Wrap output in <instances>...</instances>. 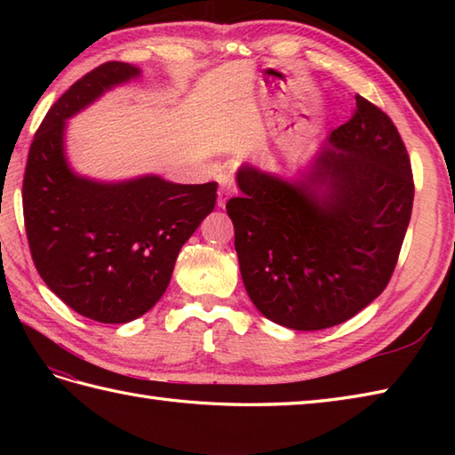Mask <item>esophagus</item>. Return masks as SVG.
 Wrapping results in <instances>:
<instances>
[{"label":"esophagus","mask_w":455,"mask_h":455,"mask_svg":"<svg viewBox=\"0 0 455 455\" xmlns=\"http://www.w3.org/2000/svg\"><path fill=\"white\" fill-rule=\"evenodd\" d=\"M230 191H233V186H230V183H222L220 189H219V199H217V205H219L220 209H225L227 201H228V197H230Z\"/></svg>","instance_id":"1"}]
</instances>
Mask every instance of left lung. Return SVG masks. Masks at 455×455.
<instances>
[{
    "instance_id": "obj_1",
    "label": "left lung",
    "mask_w": 455,
    "mask_h": 455,
    "mask_svg": "<svg viewBox=\"0 0 455 455\" xmlns=\"http://www.w3.org/2000/svg\"><path fill=\"white\" fill-rule=\"evenodd\" d=\"M227 203L240 274L256 308L293 331H323L379 297L412 211V172L393 121L355 95L354 117L283 178L243 164Z\"/></svg>"
}]
</instances>
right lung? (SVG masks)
<instances>
[{
    "label": "right lung",
    "instance_id": "1",
    "mask_svg": "<svg viewBox=\"0 0 455 455\" xmlns=\"http://www.w3.org/2000/svg\"><path fill=\"white\" fill-rule=\"evenodd\" d=\"M134 64L108 62L76 82L38 127L23 180L33 262L48 289L92 321L124 324L148 313L168 289L181 246L217 203V183H173L156 173L95 180L66 156V127L117 85Z\"/></svg>",
    "mask_w": 455,
    "mask_h": 455
}]
</instances>
